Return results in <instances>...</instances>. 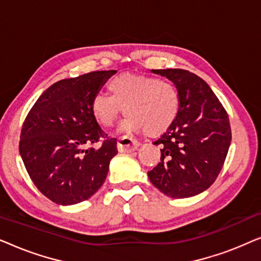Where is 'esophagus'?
<instances>
[{"mask_svg": "<svg viewBox=\"0 0 261 261\" xmlns=\"http://www.w3.org/2000/svg\"><path fill=\"white\" fill-rule=\"evenodd\" d=\"M139 147V142L133 138L123 137L117 140V149L121 153H129Z\"/></svg>", "mask_w": 261, "mask_h": 261, "instance_id": "34e87169", "label": "esophagus"}]
</instances>
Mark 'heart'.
Wrapping results in <instances>:
<instances>
[{"mask_svg":"<svg viewBox=\"0 0 261 261\" xmlns=\"http://www.w3.org/2000/svg\"><path fill=\"white\" fill-rule=\"evenodd\" d=\"M109 90L112 96L98 92L91 99V113L102 127L110 128L126 112L121 130L146 132L155 138L169 130L179 115V91L170 82L121 73L109 82Z\"/></svg>","mask_w":261,"mask_h":261,"instance_id":"b5f03b06","label":"heart"}]
</instances>
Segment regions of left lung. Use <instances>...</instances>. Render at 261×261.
Masks as SVG:
<instances>
[{
    "instance_id": "1",
    "label": "left lung",
    "mask_w": 261,
    "mask_h": 261,
    "mask_svg": "<svg viewBox=\"0 0 261 261\" xmlns=\"http://www.w3.org/2000/svg\"><path fill=\"white\" fill-rule=\"evenodd\" d=\"M178 89L176 122L158 140L160 162L148 172L154 187L172 198L201 194L219 176L231 141L227 112L202 78L187 70H151Z\"/></svg>"
}]
</instances>
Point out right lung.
Listing matches in <instances>:
<instances>
[{"label": "right lung", "mask_w": 261, "mask_h": 261, "mask_svg": "<svg viewBox=\"0 0 261 261\" xmlns=\"http://www.w3.org/2000/svg\"><path fill=\"white\" fill-rule=\"evenodd\" d=\"M115 70L59 81L42 92L24 120L20 154L41 194L60 205L90 198L105 183L117 154L91 113V99ZM105 138L99 149L87 145Z\"/></svg>", "instance_id": "add662e5"}]
</instances>
